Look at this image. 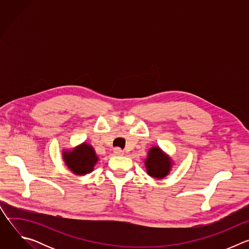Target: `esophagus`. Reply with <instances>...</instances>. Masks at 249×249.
Masks as SVG:
<instances>
[{
  "instance_id": "obj_1",
  "label": "esophagus",
  "mask_w": 249,
  "mask_h": 249,
  "mask_svg": "<svg viewBox=\"0 0 249 249\" xmlns=\"http://www.w3.org/2000/svg\"><path fill=\"white\" fill-rule=\"evenodd\" d=\"M113 153H114V155H116V156H122V155L124 154V151H122L120 148H115V149L113 150Z\"/></svg>"
}]
</instances>
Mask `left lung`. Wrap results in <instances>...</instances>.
<instances>
[{
	"label": "left lung",
	"mask_w": 249,
	"mask_h": 249,
	"mask_svg": "<svg viewBox=\"0 0 249 249\" xmlns=\"http://www.w3.org/2000/svg\"><path fill=\"white\" fill-rule=\"evenodd\" d=\"M145 164L148 174L159 179L166 176L171 167L170 159L158 147H154L149 151Z\"/></svg>",
	"instance_id": "1"
}]
</instances>
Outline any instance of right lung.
I'll use <instances>...</instances> for the list:
<instances>
[{"label":"right lung","instance_id":"add662e5","mask_svg":"<svg viewBox=\"0 0 249 249\" xmlns=\"http://www.w3.org/2000/svg\"><path fill=\"white\" fill-rule=\"evenodd\" d=\"M63 157L67 166L78 175L90 173L98 160L93 148L85 143L72 152H64Z\"/></svg>","mask_w":249,"mask_h":249}]
</instances>
